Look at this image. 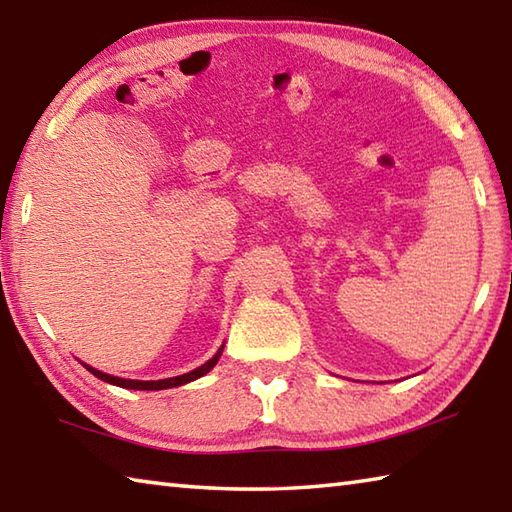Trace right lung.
<instances>
[{
  "mask_svg": "<svg viewBox=\"0 0 512 512\" xmlns=\"http://www.w3.org/2000/svg\"><path fill=\"white\" fill-rule=\"evenodd\" d=\"M223 353V347L218 349L216 356L212 360H207L203 367H198L190 373H183V375H176V378H168V380H123V378H117V375H110V373H101L97 369L88 367V364H83L92 375H97L99 380L108 382V384H114V387H123V389H134V391H159V389H172V387H181V384H187L192 382L196 378H201V375H205L207 371L214 369V364L218 362V358H221Z\"/></svg>",
  "mask_w": 512,
  "mask_h": 512,
  "instance_id": "right-lung-1",
  "label": "right lung"
}]
</instances>
